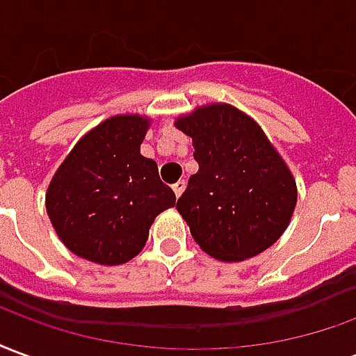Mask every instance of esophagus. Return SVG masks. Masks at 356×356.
<instances>
[{"instance_id":"obj_1","label":"esophagus","mask_w":356,"mask_h":356,"mask_svg":"<svg viewBox=\"0 0 356 356\" xmlns=\"http://www.w3.org/2000/svg\"><path fill=\"white\" fill-rule=\"evenodd\" d=\"M185 186H186V183L185 181H177V183H175V185L171 186V188H173V193H175V196H181V194L185 193Z\"/></svg>"}]
</instances>
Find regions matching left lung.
I'll return each instance as SVG.
<instances>
[{
    "mask_svg": "<svg viewBox=\"0 0 356 356\" xmlns=\"http://www.w3.org/2000/svg\"><path fill=\"white\" fill-rule=\"evenodd\" d=\"M193 139L198 171L177 200L196 244L219 261H244L280 238L298 204L290 168L261 125L211 102L175 120Z\"/></svg>",
    "mask_w": 356,
    "mask_h": 356,
    "instance_id": "left-lung-1",
    "label": "left lung"
}]
</instances>
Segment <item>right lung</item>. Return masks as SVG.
Instances as JSON below:
<instances>
[{
	"label": "right lung",
	"instance_id": "right-lung-1",
	"mask_svg": "<svg viewBox=\"0 0 356 356\" xmlns=\"http://www.w3.org/2000/svg\"><path fill=\"white\" fill-rule=\"evenodd\" d=\"M150 118L118 114L81 137L45 193L51 225L72 254L122 265L140 254L150 225L175 206L154 160L140 154Z\"/></svg>",
	"mask_w": 356,
	"mask_h": 356
}]
</instances>
